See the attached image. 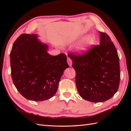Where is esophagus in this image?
Listing matches in <instances>:
<instances>
[{"instance_id": "1", "label": "esophagus", "mask_w": 131, "mask_h": 131, "mask_svg": "<svg viewBox=\"0 0 131 131\" xmlns=\"http://www.w3.org/2000/svg\"><path fill=\"white\" fill-rule=\"evenodd\" d=\"M67 62H68V64L70 67H72V60H71V59L69 57H68V58H67Z\"/></svg>"}]
</instances>
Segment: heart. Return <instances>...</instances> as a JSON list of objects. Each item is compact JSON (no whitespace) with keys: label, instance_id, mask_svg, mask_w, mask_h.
Masks as SVG:
<instances>
[{"label":"heart","instance_id":"heart-1","mask_svg":"<svg viewBox=\"0 0 131 131\" xmlns=\"http://www.w3.org/2000/svg\"><path fill=\"white\" fill-rule=\"evenodd\" d=\"M94 41V38L92 35L89 34L87 35L75 47V52L78 55L84 54L93 46Z\"/></svg>","mask_w":131,"mask_h":131}]
</instances>
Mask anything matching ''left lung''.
<instances>
[{
    "label": "left lung",
    "mask_w": 131,
    "mask_h": 131,
    "mask_svg": "<svg viewBox=\"0 0 131 131\" xmlns=\"http://www.w3.org/2000/svg\"><path fill=\"white\" fill-rule=\"evenodd\" d=\"M100 45L81 56L69 53L76 72L75 83L85 100L98 103L116 93L120 80L119 58L116 47L106 33L100 32Z\"/></svg>",
    "instance_id": "1"
}]
</instances>
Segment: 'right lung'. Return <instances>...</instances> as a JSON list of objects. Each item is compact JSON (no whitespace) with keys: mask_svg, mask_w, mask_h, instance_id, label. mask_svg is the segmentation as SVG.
Instances as JSON below:
<instances>
[{"mask_svg":"<svg viewBox=\"0 0 131 131\" xmlns=\"http://www.w3.org/2000/svg\"><path fill=\"white\" fill-rule=\"evenodd\" d=\"M37 34H22L14 42L10 54L14 84L22 96L35 102L52 98L59 82L69 68L64 53L51 56L49 46Z\"/></svg>","mask_w":131,"mask_h":131,"instance_id":"right-lung-1","label":"right lung"}]
</instances>
